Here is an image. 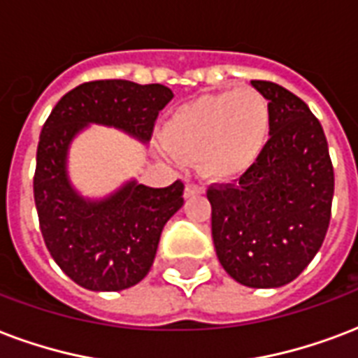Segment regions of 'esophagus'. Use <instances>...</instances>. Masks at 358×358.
<instances>
[{"label": "esophagus", "instance_id": "34e87169", "mask_svg": "<svg viewBox=\"0 0 358 358\" xmlns=\"http://www.w3.org/2000/svg\"><path fill=\"white\" fill-rule=\"evenodd\" d=\"M204 193V187L203 185H197V184H187L184 189V197L189 199V197H195V195H203Z\"/></svg>", "mask_w": 358, "mask_h": 358}]
</instances>
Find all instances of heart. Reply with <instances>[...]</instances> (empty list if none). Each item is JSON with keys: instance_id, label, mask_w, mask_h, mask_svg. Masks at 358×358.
Returning <instances> with one entry per match:
<instances>
[{"instance_id": "1", "label": "heart", "mask_w": 358, "mask_h": 358, "mask_svg": "<svg viewBox=\"0 0 358 358\" xmlns=\"http://www.w3.org/2000/svg\"><path fill=\"white\" fill-rule=\"evenodd\" d=\"M268 131V101L257 90L240 88L178 106L165 120L161 138L174 157H197L203 176L229 182L255 165Z\"/></svg>"}]
</instances>
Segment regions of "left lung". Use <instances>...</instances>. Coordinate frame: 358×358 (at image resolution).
Instances as JSON below:
<instances>
[{
	"label": "left lung",
	"mask_w": 358,
	"mask_h": 358,
	"mask_svg": "<svg viewBox=\"0 0 358 358\" xmlns=\"http://www.w3.org/2000/svg\"><path fill=\"white\" fill-rule=\"evenodd\" d=\"M270 138L236 184H214L212 238L229 276L245 287H282L300 276L331 223L334 169L319 120L304 101L266 80Z\"/></svg>",
	"instance_id": "1"
}]
</instances>
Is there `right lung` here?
Returning a JSON list of instances; mask_svg holds the SVG:
<instances>
[{"label":"right lung","instance_id":"1","mask_svg":"<svg viewBox=\"0 0 358 358\" xmlns=\"http://www.w3.org/2000/svg\"><path fill=\"white\" fill-rule=\"evenodd\" d=\"M173 99L163 84L84 82L65 94L43 125L34 197L52 259L90 291H122L152 268L161 231L184 204V184L148 187L131 180L108 197L84 199L67 174V154L88 124L108 125L148 143L159 110Z\"/></svg>","mask_w":358,"mask_h":358}]
</instances>
